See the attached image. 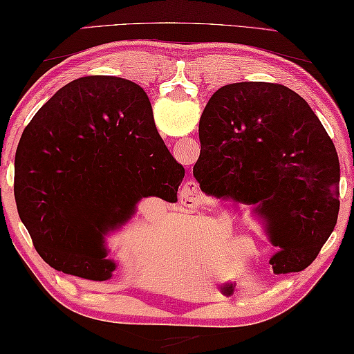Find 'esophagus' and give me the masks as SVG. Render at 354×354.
<instances>
[{
    "instance_id": "esophagus-1",
    "label": "esophagus",
    "mask_w": 354,
    "mask_h": 354,
    "mask_svg": "<svg viewBox=\"0 0 354 354\" xmlns=\"http://www.w3.org/2000/svg\"><path fill=\"white\" fill-rule=\"evenodd\" d=\"M199 199H201V192H199L198 183L193 180L183 183L180 188V203L183 206H188V207L196 206Z\"/></svg>"
}]
</instances>
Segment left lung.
Listing matches in <instances>:
<instances>
[{
	"label": "left lung",
	"instance_id": "left-lung-1",
	"mask_svg": "<svg viewBox=\"0 0 354 354\" xmlns=\"http://www.w3.org/2000/svg\"><path fill=\"white\" fill-rule=\"evenodd\" d=\"M199 142L193 176L201 192L252 209L278 248L276 274L305 270L340 209L339 156L310 105L283 84L223 86L203 111Z\"/></svg>",
	"mask_w": 354,
	"mask_h": 354
}]
</instances>
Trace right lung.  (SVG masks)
<instances>
[{"label": "right lung", "mask_w": 354, "mask_h": 354, "mask_svg": "<svg viewBox=\"0 0 354 354\" xmlns=\"http://www.w3.org/2000/svg\"><path fill=\"white\" fill-rule=\"evenodd\" d=\"M183 176L158 134L145 91L94 75L59 89L24 129L14 196L46 263L106 281L116 270L106 234L129 222L143 198L176 203Z\"/></svg>", "instance_id": "add662e5"}]
</instances>
